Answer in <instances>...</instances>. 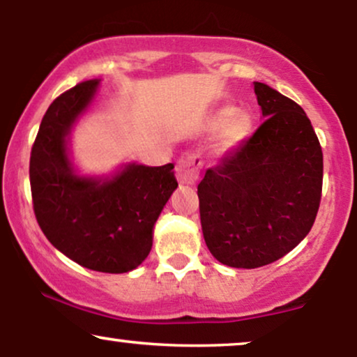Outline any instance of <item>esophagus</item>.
<instances>
[{
	"instance_id": "1",
	"label": "esophagus",
	"mask_w": 357,
	"mask_h": 357,
	"mask_svg": "<svg viewBox=\"0 0 357 357\" xmlns=\"http://www.w3.org/2000/svg\"><path fill=\"white\" fill-rule=\"evenodd\" d=\"M199 167H202V159L196 158L195 154L183 155L176 166V178L181 184H195L199 178Z\"/></svg>"
}]
</instances>
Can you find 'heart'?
I'll return each instance as SVG.
<instances>
[{
	"label": "heart",
	"instance_id": "heart-1",
	"mask_svg": "<svg viewBox=\"0 0 357 357\" xmlns=\"http://www.w3.org/2000/svg\"><path fill=\"white\" fill-rule=\"evenodd\" d=\"M231 113L233 109L225 107L210 119V127L213 129H218L223 126V130H221V146L223 147L235 146L241 139L247 137L250 129H252V119L248 114L238 112L231 116Z\"/></svg>",
	"mask_w": 357,
	"mask_h": 357
}]
</instances>
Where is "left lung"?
<instances>
[{
  "label": "left lung",
  "mask_w": 357,
  "mask_h": 357,
  "mask_svg": "<svg viewBox=\"0 0 357 357\" xmlns=\"http://www.w3.org/2000/svg\"><path fill=\"white\" fill-rule=\"evenodd\" d=\"M253 89L265 121L198 184L206 247L235 268L264 267L296 248L322 196V147L304 109L260 82Z\"/></svg>",
  "instance_id": "1"
}]
</instances>
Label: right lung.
<instances>
[{
    "label": "right lung",
    "mask_w": 357,
    "mask_h": 357,
    "mask_svg": "<svg viewBox=\"0 0 357 357\" xmlns=\"http://www.w3.org/2000/svg\"><path fill=\"white\" fill-rule=\"evenodd\" d=\"M97 84L82 82L45 112L30 155L31 199L40 228L63 255L96 272L124 273L149 255L153 227L178 181L173 162L129 165L109 181L73 173L67 136Z\"/></svg>",
    "instance_id": "obj_1"
}]
</instances>
